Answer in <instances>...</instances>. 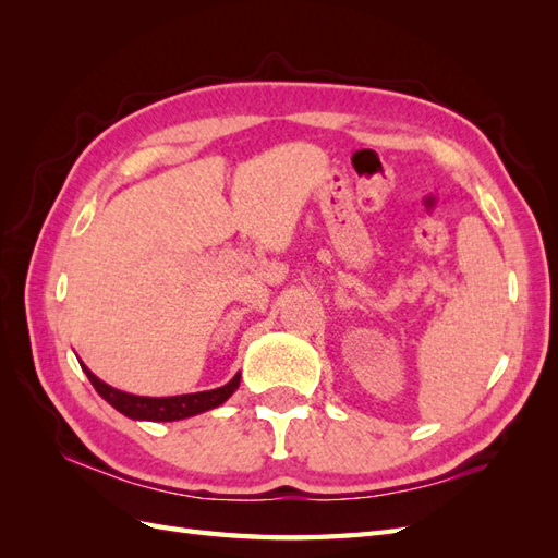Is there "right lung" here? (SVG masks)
Masks as SVG:
<instances>
[{
	"label": "right lung",
	"mask_w": 558,
	"mask_h": 558,
	"mask_svg": "<svg viewBox=\"0 0 558 558\" xmlns=\"http://www.w3.org/2000/svg\"><path fill=\"white\" fill-rule=\"evenodd\" d=\"M86 375L95 391L102 396L111 408H116L121 414L130 418H146V421H179L185 416H195L199 412H207L223 404L240 386V375H234L226 386L211 388V391H199V393H185V396H172V398H144V396H132L125 391H118V388L97 379L88 367Z\"/></svg>",
	"instance_id": "obj_1"
}]
</instances>
